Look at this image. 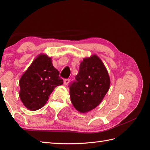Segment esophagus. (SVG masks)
Listing matches in <instances>:
<instances>
[{
  "instance_id": "esophagus-1",
  "label": "esophagus",
  "mask_w": 150,
  "mask_h": 150,
  "mask_svg": "<svg viewBox=\"0 0 150 150\" xmlns=\"http://www.w3.org/2000/svg\"><path fill=\"white\" fill-rule=\"evenodd\" d=\"M69 81H70V80H69V79H65L64 81V84L65 86H67V85L69 84Z\"/></svg>"
}]
</instances>
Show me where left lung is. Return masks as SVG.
I'll list each match as a JSON object with an SVG mask.
<instances>
[{"label":"left lung","mask_w":150,"mask_h":150,"mask_svg":"<svg viewBox=\"0 0 150 150\" xmlns=\"http://www.w3.org/2000/svg\"><path fill=\"white\" fill-rule=\"evenodd\" d=\"M75 79L69 86L70 98L73 106L82 113L98 106L110 89L109 74L96 55L83 59Z\"/></svg>","instance_id":"8db88e82"}]
</instances>
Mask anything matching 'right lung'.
<instances>
[{"mask_svg":"<svg viewBox=\"0 0 150 150\" xmlns=\"http://www.w3.org/2000/svg\"><path fill=\"white\" fill-rule=\"evenodd\" d=\"M62 84L59 71L53 66L52 57L41 53L21 76L19 97L28 110H38L46 104L55 88Z\"/></svg>","mask_w":150,"mask_h":150,"instance_id":"obj_1","label":"right lung"}]
</instances>
